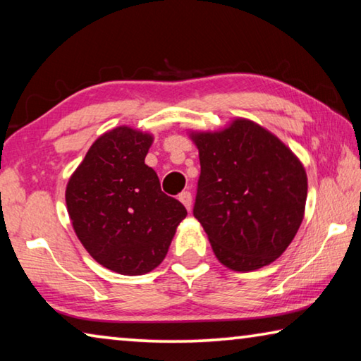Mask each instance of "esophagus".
<instances>
[{
    "label": "esophagus",
    "instance_id": "esophagus-1",
    "mask_svg": "<svg viewBox=\"0 0 361 361\" xmlns=\"http://www.w3.org/2000/svg\"><path fill=\"white\" fill-rule=\"evenodd\" d=\"M178 199L188 210H191V207H192V194L190 191H183L178 196Z\"/></svg>",
    "mask_w": 361,
    "mask_h": 361
}]
</instances>
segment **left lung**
Wrapping results in <instances>:
<instances>
[{
    "label": "left lung",
    "instance_id": "obj_1",
    "mask_svg": "<svg viewBox=\"0 0 361 361\" xmlns=\"http://www.w3.org/2000/svg\"><path fill=\"white\" fill-rule=\"evenodd\" d=\"M191 138L201 160L192 214L216 259L236 271L270 265L304 220V165L273 133L245 118Z\"/></svg>",
    "mask_w": 361,
    "mask_h": 361
}]
</instances>
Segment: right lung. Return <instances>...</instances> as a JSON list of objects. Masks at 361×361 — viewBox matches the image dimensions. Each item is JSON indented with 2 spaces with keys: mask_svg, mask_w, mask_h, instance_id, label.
I'll return each instance as SVG.
<instances>
[{
  "mask_svg": "<svg viewBox=\"0 0 361 361\" xmlns=\"http://www.w3.org/2000/svg\"><path fill=\"white\" fill-rule=\"evenodd\" d=\"M152 136L117 127L93 142L67 183L80 243L109 270L136 276L160 265L186 209L145 164Z\"/></svg>",
  "mask_w": 361,
  "mask_h": 361,
  "instance_id": "obj_1",
  "label": "right lung"
}]
</instances>
